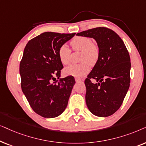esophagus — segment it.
<instances>
[{"label": "esophagus", "mask_w": 146, "mask_h": 146, "mask_svg": "<svg viewBox=\"0 0 146 146\" xmlns=\"http://www.w3.org/2000/svg\"><path fill=\"white\" fill-rule=\"evenodd\" d=\"M83 81V79L77 78V77H75V81H76V82H80V81Z\"/></svg>", "instance_id": "34e87169"}]
</instances>
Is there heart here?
Here are the masks:
<instances>
[{
	"instance_id": "b5f03b06",
	"label": "heart",
	"mask_w": 146,
	"mask_h": 146,
	"mask_svg": "<svg viewBox=\"0 0 146 146\" xmlns=\"http://www.w3.org/2000/svg\"><path fill=\"white\" fill-rule=\"evenodd\" d=\"M74 50H80L81 61L84 62L78 65H71L64 69V73L76 77H81L87 74L89 70V63L93 65L98 61L100 56V48L98 44L87 36H76L71 41ZM71 49L67 44H63L59 50V56L63 65H68L71 62Z\"/></svg>"
}]
</instances>
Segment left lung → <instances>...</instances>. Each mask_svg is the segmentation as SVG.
<instances>
[{"label": "left lung", "instance_id": "obj_1", "mask_svg": "<svg viewBox=\"0 0 146 146\" xmlns=\"http://www.w3.org/2000/svg\"><path fill=\"white\" fill-rule=\"evenodd\" d=\"M77 35L93 38L100 48L98 61L85 80V101L93 115L108 117L119 110L129 89V52L119 36L106 27L89 29Z\"/></svg>", "mask_w": 146, "mask_h": 146}]
</instances>
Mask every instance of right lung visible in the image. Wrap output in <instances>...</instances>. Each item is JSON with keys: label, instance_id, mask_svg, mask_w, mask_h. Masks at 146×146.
<instances>
[{"label": "right lung", "instance_id": "right-lung-1", "mask_svg": "<svg viewBox=\"0 0 146 146\" xmlns=\"http://www.w3.org/2000/svg\"><path fill=\"white\" fill-rule=\"evenodd\" d=\"M75 35L43 33L29 40L24 49L19 67L21 88L33 110L43 117H57L67 108L74 77L52 81L59 79L63 67L59 48Z\"/></svg>", "mask_w": 146, "mask_h": 146}]
</instances>
